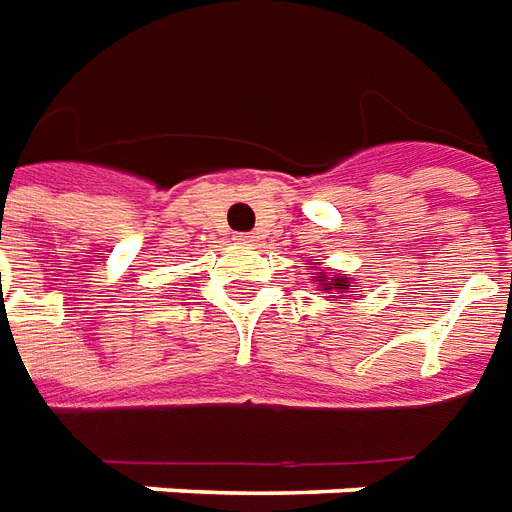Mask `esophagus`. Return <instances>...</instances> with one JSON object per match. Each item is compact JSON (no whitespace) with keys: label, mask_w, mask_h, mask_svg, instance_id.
Segmentation results:
<instances>
[{"label":"esophagus","mask_w":512,"mask_h":512,"mask_svg":"<svg viewBox=\"0 0 512 512\" xmlns=\"http://www.w3.org/2000/svg\"><path fill=\"white\" fill-rule=\"evenodd\" d=\"M234 240L240 242V245H256V242H259V237H256L253 231H248V234H237Z\"/></svg>","instance_id":"1"}]
</instances>
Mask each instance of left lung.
I'll return each instance as SVG.
<instances>
[{
  "label": "left lung",
  "instance_id": "left-lung-1",
  "mask_svg": "<svg viewBox=\"0 0 512 512\" xmlns=\"http://www.w3.org/2000/svg\"><path fill=\"white\" fill-rule=\"evenodd\" d=\"M319 281H322V292H346L349 289V278L343 275H335V278H327L324 272H319Z\"/></svg>",
  "mask_w": 512,
  "mask_h": 512
}]
</instances>
